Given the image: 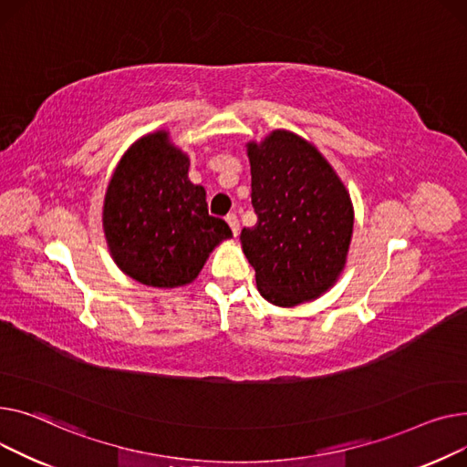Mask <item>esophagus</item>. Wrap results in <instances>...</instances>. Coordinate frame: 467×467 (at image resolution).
Listing matches in <instances>:
<instances>
[{"label":"esophagus","instance_id":"1","mask_svg":"<svg viewBox=\"0 0 467 467\" xmlns=\"http://www.w3.org/2000/svg\"><path fill=\"white\" fill-rule=\"evenodd\" d=\"M226 223L230 224V228H232L234 235L237 237V235H239V221H237V214H235V213H230V214H226Z\"/></svg>","mask_w":467,"mask_h":467}]
</instances>
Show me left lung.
I'll return each mask as SVG.
<instances>
[{
  "mask_svg": "<svg viewBox=\"0 0 467 467\" xmlns=\"http://www.w3.org/2000/svg\"><path fill=\"white\" fill-rule=\"evenodd\" d=\"M253 207L258 223L241 230L260 294L292 307L318 297L345 267L354 213L347 188L324 156L277 130L249 143Z\"/></svg>",
  "mask_w": 467,
  "mask_h": 467,
  "instance_id": "1",
  "label": "left lung"
}]
</instances>
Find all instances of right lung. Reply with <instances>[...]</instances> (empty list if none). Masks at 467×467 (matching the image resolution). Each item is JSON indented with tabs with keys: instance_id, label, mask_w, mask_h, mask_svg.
<instances>
[{
	"instance_id": "add662e5",
	"label": "right lung",
	"mask_w": 467,
	"mask_h": 467,
	"mask_svg": "<svg viewBox=\"0 0 467 467\" xmlns=\"http://www.w3.org/2000/svg\"><path fill=\"white\" fill-rule=\"evenodd\" d=\"M188 156L158 131L130 147L109 182L103 230L117 265L149 286L194 281L214 246L232 237L211 216L205 188L188 181Z\"/></svg>"
}]
</instances>
